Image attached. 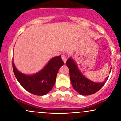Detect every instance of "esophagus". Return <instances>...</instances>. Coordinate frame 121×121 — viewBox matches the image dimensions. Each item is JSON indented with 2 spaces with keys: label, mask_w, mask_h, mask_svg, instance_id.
Instances as JSON below:
<instances>
[{
  "label": "esophagus",
  "mask_w": 121,
  "mask_h": 121,
  "mask_svg": "<svg viewBox=\"0 0 121 121\" xmlns=\"http://www.w3.org/2000/svg\"><path fill=\"white\" fill-rule=\"evenodd\" d=\"M62 59L64 62V63H65L67 61V56L65 54H63L62 55Z\"/></svg>",
  "instance_id": "esophagus-1"
}]
</instances>
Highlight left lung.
I'll return each instance as SVG.
<instances>
[{"label":"left lung","instance_id":"1","mask_svg":"<svg viewBox=\"0 0 121 121\" xmlns=\"http://www.w3.org/2000/svg\"><path fill=\"white\" fill-rule=\"evenodd\" d=\"M66 65L69 68L70 79L72 87L78 93L82 95H90L98 91L104 86L109 77V76L107 77L103 82H94L89 80L81 73L75 62L71 58L67 60Z\"/></svg>","mask_w":121,"mask_h":121}]
</instances>
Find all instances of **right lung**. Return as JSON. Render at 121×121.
Here are the masks:
<instances>
[{
	"label": "right lung",
	"mask_w": 121,
	"mask_h": 121,
	"mask_svg": "<svg viewBox=\"0 0 121 121\" xmlns=\"http://www.w3.org/2000/svg\"><path fill=\"white\" fill-rule=\"evenodd\" d=\"M61 56L52 58L43 69L32 75H26L18 71L12 61L16 78L25 90L32 94L42 96L52 90L56 82L58 70L63 65Z\"/></svg>",
	"instance_id": "obj_1"
}]
</instances>
